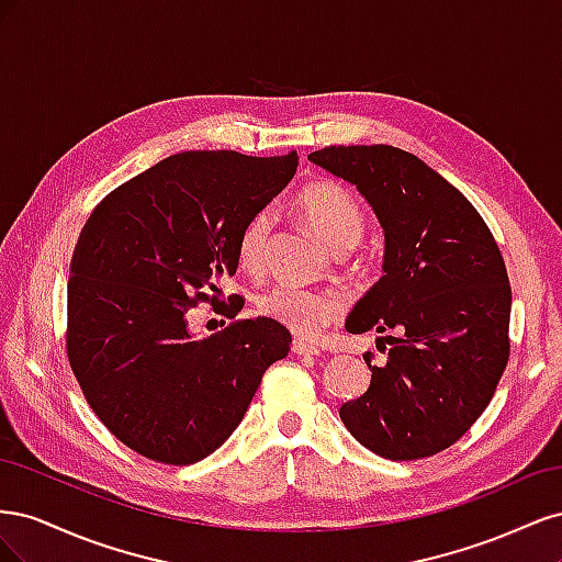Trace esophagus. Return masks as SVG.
<instances>
[{"label": "esophagus", "instance_id": "obj_1", "mask_svg": "<svg viewBox=\"0 0 562 562\" xmlns=\"http://www.w3.org/2000/svg\"><path fill=\"white\" fill-rule=\"evenodd\" d=\"M291 349H293V353H297V356H318V353H321V347H316V345H312V342H304V339H295Z\"/></svg>", "mask_w": 562, "mask_h": 562}]
</instances>
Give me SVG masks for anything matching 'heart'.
Instances as JSON below:
<instances>
[{
    "instance_id": "obj_1",
    "label": "heart",
    "mask_w": 562,
    "mask_h": 562,
    "mask_svg": "<svg viewBox=\"0 0 562 562\" xmlns=\"http://www.w3.org/2000/svg\"><path fill=\"white\" fill-rule=\"evenodd\" d=\"M295 203L307 225L333 250L349 248L359 241L366 213L347 187L333 180H316L302 187ZM271 229H274V211L260 209L246 220L239 232L236 258L250 274H260L267 265ZM255 307L262 316L281 323L288 330L314 337L342 316L345 300L330 291H314V288L295 283H274L258 295Z\"/></svg>"
}]
</instances>
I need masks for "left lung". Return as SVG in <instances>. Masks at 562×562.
Returning a JSON list of instances; mask_svg holds the SVG:
<instances>
[{
    "label": "left lung",
    "mask_w": 562,
    "mask_h": 562,
    "mask_svg": "<svg viewBox=\"0 0 562 562\" xmlns=\"http://www.w3.org/2000/svg\"><path fill=\"white\" fill-rule=\"evenodd\" d=\"M310 161L356 184L384 227V277L347 330L384 333L386 363L368 361V391L339 417L380 457H431L483 415L508 363L512 285L499 246L473 203L411 151L330 145Z\"/></svg>",
    "instance_id": "1"
}]
</instances>
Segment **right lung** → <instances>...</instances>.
Segmentation results:
<instances>
[{"mask_svg":"<svg viewBox=\"0 0 562 562\" xmlns=\"http://www.w3.org/2000/svg\"><path fill=\"white\" fill-rule=\"evenodd\" d=\"M297 151H180L119 184L83 225L67 281V359L112 436L159 464L215 452L239 427L265 370L291 351L271 318H239L194 339L201 302L234 318L217 279L239 267L246 220L293 180Z\"/></svg>","mask_w":562,"mask_h":562,"instance_id":"obj_1","label":"right lung"}]
</instances>
